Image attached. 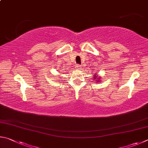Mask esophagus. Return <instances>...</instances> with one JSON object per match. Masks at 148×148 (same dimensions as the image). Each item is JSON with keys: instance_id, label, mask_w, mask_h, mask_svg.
Segmentation results:
<instances>
[{"instance_id": "obj_1", "label": "esophagus", "mask_w": 148, "mask_h": 148, "mask_svg": "<svg viewBox=\"0 0 148 148\" xmlns=\"http://www.w3.org/2000/svg\"><path fill=\"white\" fill-rule=\"evenodd\" d=\"M81 66H79V65H77L76 66V68H77V69H79V70H80L81 69Z\"/></svg>"}]
</instances>
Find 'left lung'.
I'll return each mask as SVG.
<instances>
[{
    "instance_id": "8db88e82",
    "label": "left lung",
    "mask_w": 148,
    "mask_h": 148,
    "mask_svg": "<svg viewBox=\"0 0 148 148\" xmlns=\"http://www.w3.org/2000/svg\"><path fill=\"white\" fill-rule=\"evenodd\" d=\"M97 74L96 73V74H94V75H93V79L94 80H95L94 81H95V82H97V83H99V82H101L102 81V80H101L100 79V78H101V77H100V76H99V77H97Z\"/></svg>"
}]
</instances>
